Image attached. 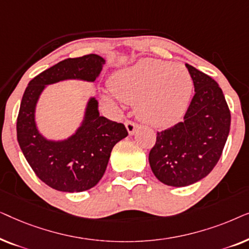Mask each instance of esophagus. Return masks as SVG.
<instances>
[{"instance_id":"obj_1","label":"esophagus","mask_w":249,"mask_h":249,"mask_svg":"<svg viewBox=\"0 0 249 249\" xmlns=\"http://www.w3.org/2000/svg\"><path fill=\"white\" fill-rule=\"evenodd\" d=\"M124 125H125V128H127L128 134L130 135V136L134 135L135 131H136V129L138 128V124H136L135 122H132V121H125L124 122Z\"/></svg>"}]
</instances>
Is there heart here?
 <instances>
[{"instance_id":"obj_1","label":"heart","mask_w":249,"mask_h":249,"mask_svg":"<svg viewBox=\"0 0 249 249\" xmlns=\"http://www.w3.org/2000/svg\"><path fill=\"white\" fill-rule=\"evenodd\" d=\"M108 86L121 101L136 103L141 120L163 127L178 120L186 111L193 79L180 64L146 59L117 71L108 80Z\"/></svg>"}]
</instances>
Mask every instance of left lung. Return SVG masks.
Here are the masks:
<instances>
[{
  "instance_id": "left-lung-1",
  "label": "left lung",
  "mask_w": 249,
  "mask_h": 249,
  "mask_svg": "<svg viewBox=\"0 0 249 249\" xmlns=\"http://www.w3.org/2000/svg\"><path fill=\"white\" fill-rule=\"evenodd\" d=\"M195 87L182 122L158 132L148 155L154 176L164 185L186 187L209 175L219 162L231 115L219 85L186 63Z\"/></svg>"
}]
</instances>
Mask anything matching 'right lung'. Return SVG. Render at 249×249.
<instances>
[{
  "mask_svg": "<svg viewBox=\"0 0 249 249\" xmlns=\"http://www.w3.org/2000/svg\"><path fill=\"white\" fill-rule=\"evenodd\" d=\"M105 64L103 57L88 54L66 59L29 81L17 120V138L36 176L51 188L80 193L93 188L107 170L112 148L128 136L122 124L100 115L98 101L88 98L79 127L64 139H50L39 131L36 107L49 85L64 80L94 83Z\"/></svg>",
  "mask_w": 249,
  "mask_h": 249,
  "instance_id": "right-lung-1",
  "label": "right lung"
}]
</instances>
